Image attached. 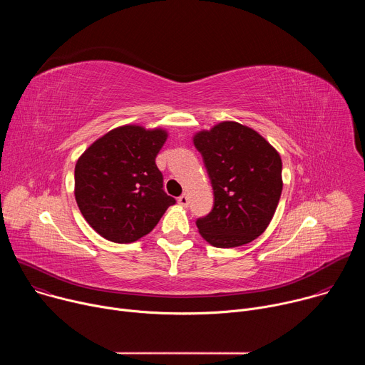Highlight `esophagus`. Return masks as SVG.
<instances>
[{
    "label": "esophagus",
    "instance_id": "obj_1",
    "mask_svg": "<svg viewBox=\"0 0 365 365\" xmlns=\"http://www.w3.org/2000/svg\"><path fill=\"white\" fill-rule=\"evenodd\" d=\"M178 202H179V205H182V206H187V205H189V197H187V195L183 193L182 196H179Z\"/></svg>",
    "mask_w": 365,
    "mask_h": 365
}]
</instances>
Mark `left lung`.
I'll use <instances>...</instances> for the list:
<instances>
[{"instance_id": "8db88e82", "label": "left lung", "mask_w": 365, "mask_h": 365, "mask_svg": "<svg viewBox=\"0 0 365 365\" xmlns=\"http://www.w3.org/2000/svg\"><path fill=\"white\" fill-rule=\"evenodd\" d=\"M214 189L211 212L196 220L214 247L251 242L270 224L282 195V159L257 131L234 121L193 138Z\"/></svg>"}]
</instances>
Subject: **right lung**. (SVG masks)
Listing matches in <instances>:
<instances>
[{
	"instance_id": "add662e5",
	"label": "right lung",
	"mask_w": 365,
	"mask_h": 365,
	"mask_svg": "<svg viewBox=\"0 0 365 365\" xmlns=\"http://www.w3.org/2000/svg\"><path fill=\"white\" fill-rule=\"evenodd\" d=\"M168 138L163 130L118 127L98 138L75 166V197L86 222L113 242L148 234L176 199L155 166Z\"/></svg>"
}]
</instances>
